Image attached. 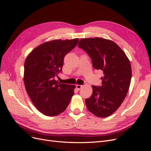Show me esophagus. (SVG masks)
I'll list each match as a JSON object with an SVG mask.
<instances>
[{"label": "esophagus", "instance_id": "esophagus-1", "mask_svg": "<svg viewBox=\"0 0 151 151\" xmlns=\"http://www.w3.org/2000/svg\"><path fill=\"white\" fill-rule=\"evenodd\" d=\"M82 88H83V86H82V85H79V84L76 85V88L78 90H80Z\"/></svg>", "mask_w": 151, "mask_h": 151}]
</instances>
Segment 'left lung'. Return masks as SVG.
<instances>
[{"label": "left lung", "mask_w": 151, "mask_h": 151, "mask_svg": "<svg viewBox=\"0 0 151 151\" xmlns=\"http://www.w3.org/2000/svg\"><path fill=\"white\" fill-rule=\"evenodd\" d=\"M78 47L91 58L93 66L103 73L101 86H92L93 94L86 99L88 110L98 117L111 115L129 91L132 68L126 54L113 41L102 38H82Z\"/></svg>", "instance_id": "8db88e82"}]
</instances>
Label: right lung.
<instances>
[{
  "label": "right lung",
  "instance_id": "1",
  "mask_svg": "<svg viewBox=\"0 0 151 151\" xmlns=\"http://www.w3.org/2000/svg\"><path fill=\"white\" fill-rule=\"evenodd\" d=\"M79 39L55 40L35 48L24 62V83L32 103L41 113L55 116L64 111L74 95V85L61 84L55 77L62 72L63 58Z\"/></svg>",
  "mask_w": 151,
  "mask_h": 151
}]
</instances>
